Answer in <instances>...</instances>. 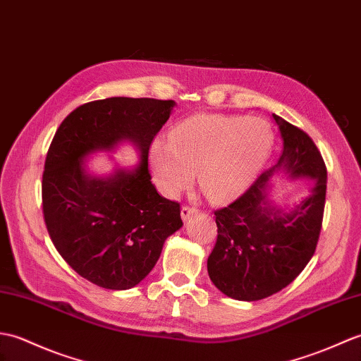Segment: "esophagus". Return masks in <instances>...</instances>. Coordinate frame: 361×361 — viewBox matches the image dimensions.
<instances>
[{"mask_svg": "<svg viewBox=\"0 0 361 361\" xmlns=\"http://www.w3.org/2000/svg\"><path fill=\"white\" fill-rule=\"evenodd\" d=\"M196 213H197V208L188 207V205L182 207V210H180V216H182L183 221H188L190 218H193V216H195Z\"/></svg>", "mask_w": 361, "mask_h": 361, "instance_id": "1", "label": "esophagus"}]
</instances>
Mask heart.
Wrapping results in <instances>:
<instances>
[{
    "label": "heart",
    "instance_id": "obj_1",
    "mask_svg": "<svg viewBox=\"0 0 361 361\" xmlns=\"http://www.w3.org/2000/svg\"><path fill=\"white\" fill-rule=\"evenodd\" d=\"M275 134L259 117L197 114L176 125L170 142L154 139L148 159L168 196H178L195 179L213 202H226L252 185L274 149Z\"/></svg>",
    "mask_w": 361,
    "mask_h": 361
}]
</instances>
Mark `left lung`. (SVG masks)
Instances as JSON below:
<instances>
[{
  "label": "left lung",
  "mask_w": 361,
  "mask_h": 361,
  "mask_svg": "<svg viewBox=\"0 0 361 361\" xmlns=\"http://www.w3.org/2000/svg\"><path fill=\"white\" fill-rule=\"evenodd\" d=\"M281 156L245 193L216 210L218 239L208 256L213 284L239 301H258L283 290L315 253L322 230L327 171L317 145L300 128L274 114ZM278 172L312 180L310 195L289 211L269 201V179Z\"/></svg>",
  "instance_id": "8db88e82"
}]
</instances>
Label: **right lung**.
Segmentation results:
<instances>
[{"mask_svg":"<svg viewBox=\"0 0 361 361\" xmlns=\"http://www.w3.org/2000/svg\"><path fill=\"white\" fill-rule=\"evenodd\" d=\"M174 100L111 97L85 103L63 120L47 151L42 195L52 243L80 276L103 289L126 290L145 278L168 236L183 224L180 205L151 182L148 151L170 118ZM130 141L141 160L106 176L87 157Z\"/></svg>","mask_w":361,"mask_h":361,"instance_id":"obj_1","label":"right lung"}]
</instances>
